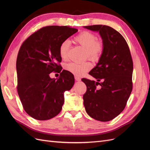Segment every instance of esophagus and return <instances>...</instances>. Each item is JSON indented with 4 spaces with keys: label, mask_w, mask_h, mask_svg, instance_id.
<instances>
[{
    "label": "esophagus",
    "mask_w": 150,
    "mask_h": 150,
    "mask_svg": "<svg viewBox=\"0 0 150 150\" xmlns=\"http://www.w3.org/2000/svg\"><path fill=\"white\" fill-rule=\"evenodd\" d=\"M74 79H75V80L76 81H81V78H79V77H78V76H75L74 77Z\"/></svg>",
    "instance_id": "obj_1"
}]
</instances>
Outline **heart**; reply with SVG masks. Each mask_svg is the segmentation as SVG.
Masks as SVG:
<instances>
[{
  "instance_id": "heart-1",
  "label": "heart",
  "mask_w": 150,
  "mask_h": 150,
  "mask_svg": "<svg viewBox=\"0 0 150 150\" xmlns=\"http://www.w3.org/2000/svg\"><path fill=\"white\" fill-rule=\"evenodd\" d=\"M75 42L86 49V57L91 60L96 61L100 59L103 50L104 44L101 40H97L96 35L89 31H83L74 38ZM70 47V42L66 39L61 43L59 47V54L62 59L67 57ZM65 69L77 76L84 75L92 68V65L89 62L83 63L70 62L66 64Z\"/></svg>"
}]
</instances>
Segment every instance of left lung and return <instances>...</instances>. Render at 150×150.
<instances>
[{"label":"left lung","instance_id":"8db88e82","mask_svg":"<svg viewBox=\"0 0 150 150\" xmlns=\"http://www.w3.org/2000/svg\"><path fill=\"white\" fill-rule=\"evenodd\" d=\"M84 28L99 32L104 44L98 63L89 72L97 82L83 79L87 87L84 105L86 112L94 120L109 121L123 111L132 91V57L126 40L115 29L103 25ZM98 85L100 89H96Z\"/></svg>","mask_w":150,"mask_h":150}]
</instances>
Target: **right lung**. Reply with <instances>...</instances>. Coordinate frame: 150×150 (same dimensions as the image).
<instances>
[{
	"mask_svg": "<svg viewBox=\"0 0 150 150\" xmlns=\"http://www.w3.org/2000/svg\"><path fill=\"white\" fill-rule=\"evenodd\" d=\"M67 26L51 25L39 29L21 45L16 62L17 93L25 111L38 120L57 116L64 102V93L74 84V76L59 63L61 43L78 32ZM61 72L58 79L49 74Z\"/></svg>",
	"mask_w": 150,
	"mask_h": 150,
	"instance_id": "add662e5",
	"label": "right lung"
}]
</instances>
